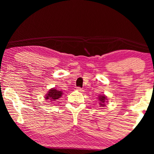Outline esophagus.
<instances>
[{
    "label": "esophagus",
    "instance_id": "1",
    "mask_svg": "<svg viewBox=\"0 0 154 154\" xmlns=\"http://www.w3.org/2000/svg\"><path fill=\"white\" fill-rule=\"evenodd\" d=\"M76 90H77V91H79V92H83V88H80V87H78V88H76Z\"/></svg>",
    "mask_w": 154,
    "mask_h": 154
}]
</instances>
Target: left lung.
Returning a JSON list of instances; mask_svg holds the SVG:
<instances>
[{
  "instance_id": "8db88e82",
  "label": "left lung",
  "mask_w": 154,
  "mask_h": 154,
  "mask_svg": "<svg viewBox=\"0 0 154 154\" xmlns=\"http://www.w3.org/2000/svg\"><path fill=\"white\" fill-rule=\"evenodd\" d=\"M99 100H100V102H101V103H100L101 105H102V106H104V105H102V104L104 103L105 100H106V97H105L104 95H103V96L102 95V96L99 97Z\"/></svg>"
}]
</instances>
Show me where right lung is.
I'll return each mask as SVG.
<instances>
[{
  "label": "right lung",
  "instance_id": "1",
  "mask_svg": "<svg viewBox=\"0 0 154 154\" xmlns=\"http://www.w3.org/2000/svg\"><path fill=\"white\" fill-rule=\"evenodd\" d=\"M62 92L60 91V90H57L54 88V89H51L50 90L47 96L45 97V99L48 100L55 101L56 100H58L62 96Z\"/></svg>",
  "mask_w": 154,
  "mask_h": 154
}]
</instances>
